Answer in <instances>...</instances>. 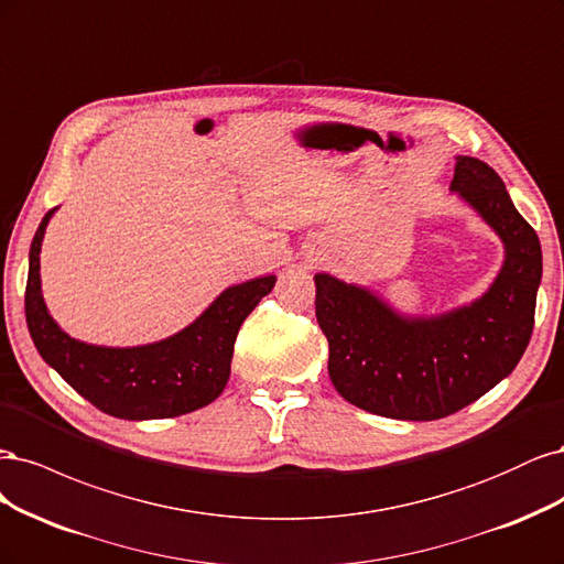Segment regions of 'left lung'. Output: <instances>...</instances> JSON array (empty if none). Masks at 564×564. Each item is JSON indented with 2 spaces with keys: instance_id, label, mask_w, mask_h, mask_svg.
Masks as SVG:
<instances>
[{
  "instance_id": "8db88e82",
  "label": "left lung",
  "mask_w": 564,
  "mask_h": 564,
  "mask_svg": "<svg viewBox=\"0 0 564 564\" xmlns=\"http://www.w3.org/2000/svg\"><path fill=\"white\" fill-rule=\"evenodd\" d=\"M449 192L503 243L499 274L478 300L410 316L366 285L325 271L314 276L335 389L344 401L389 420H443L478 401L516 370L532 337L543 267L536 231L480 159L457 156Z\"/></svg>"
}]
</instances>
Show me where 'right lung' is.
I'll list each match as a JSON object with an SVG mask.
<instances>
[{
    "instance_id": "add662e5",
    "label": "right lung",
    "mask_w": 564,
    "mask_h": 564,
    "mask_svg": "<svg viewBox=\"0 0 564 564\" xmlns=\"http://www.w3.org/2000/svg\"><path fill=\"white\" fill-rule=\"evenodd\" d=\"M51 208L30 246L25 318L40 356L98 410L119 420H166L206 408L227 387L241 323L271 293L274 274L223 290L187 328L140 347H100L69 337L42 295L40 252Z\"/></svg>"
}]
</instances>
